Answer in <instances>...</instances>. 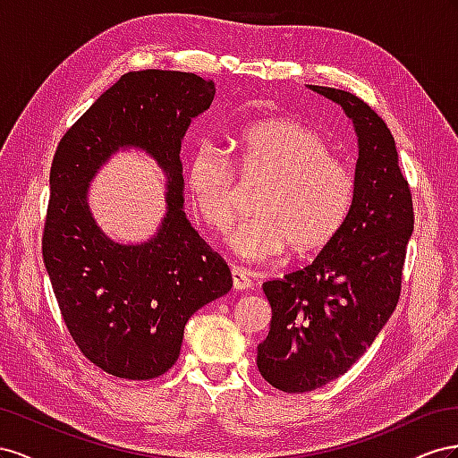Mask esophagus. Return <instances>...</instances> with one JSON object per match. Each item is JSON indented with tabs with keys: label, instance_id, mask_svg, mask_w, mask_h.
Returning <instances> with one entry per match:
<instances>
[{
	"label": "esophagus",
	"instance_id": "1",
	"mask_svg": "<svg viewBox=\"0 0 458 458\" xmlns=\"http://www.w3.org/2000/svg\"><path fill=\"white\" fill-rule=\"evenodd\" d=\"M232 280H233V287H236V290H240V292H243V290H247V287L253 285L251 272L243 268V267H232Z\"/></svg>",
	"mask_w": 458,
	"mask_h": 458
}]
</instances>
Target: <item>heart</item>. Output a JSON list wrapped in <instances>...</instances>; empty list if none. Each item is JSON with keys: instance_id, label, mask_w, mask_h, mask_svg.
<instances>
[{"instance_id": "obj_1", "label": "heart", "mask_w": 458, "mask_h": 458, "mask_svg": "<svg viewBox=\"0 0 458 458\" xmlns=\"http://www.w3.org/2000/svg\"><path fill=\"white\" fill-rule=\"evenodd\" d=\"M233 159L215 143L201 141L186 163L190 201L207 226L225 230L236 208V172L263 180L226 245L243 260H267L285 245L293 253L328 245L351 211L355 176L330 153L320 132L293 119H265L240 128L232 140Z\"/></svg>"}]
</instances>
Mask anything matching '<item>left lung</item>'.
Wrapping results in <instances>:
<instances>
[{
    "label": "left lung",
    "instance_id": "8db88e82",
    "mask_svg": "<svg viewBox=\"0 0 458 458\" xmlns=\"http://www.w3.org/2000/svg\"><path fill=\"white\" fill-rule=\"evenodd\" d=\"M337 103L357 134L355 198L335 238L301 270L263 284L270 330L257 345L260 376L305 394L345 374L395 310L414 213L395 140L367 103L344 89L307 86Z\"/></svg>",
    "mask_w": 458,
    "mask_h": 458
}]
</instances>
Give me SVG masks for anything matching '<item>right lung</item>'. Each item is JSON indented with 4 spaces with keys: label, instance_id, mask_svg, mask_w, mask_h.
I'll use <instances>...</instances> for the list:
<instances>
[{
    "label": "right lung",
    "instance_id": "right-lung-1",
    "mask_svg": "<svg viewBox=\"0 0 458 458\" xmlns=\"http://www.w3.org/2000/svg\"><path fill=\"white\" fill-rule=\"evenodd\" d=\"M215 94L191 72H126L69 128L51 165L42 253L61 315L84 355L124 380L171 369L193 312L232 287L228 265L184 213L182 140ZM128 148L149 154L165 174L162 225L140 244L111 241L87 201L98 168Z\"/></svg>",
    "mask_w": 458,
    "mask_h": 458
}]
</instances>
